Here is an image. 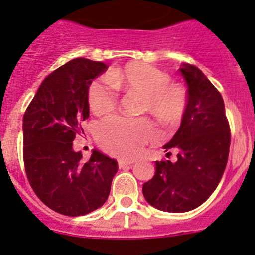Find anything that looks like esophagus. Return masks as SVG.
I'll list each match as a JSON object with an SVG mask.
<instances>
[{
	"label": "esophagus",
	"instance_id": "1",
	"mask_svg": "<svg viewBox=\"0 0 255 255\" xmlns=\"http://www.w3.org/2000/svg\"><path fill=\"white\" fill-rule=\"evenodd\" d=\"M133 160H124V159H120V160H118V165H119V167L120 168H123V167H125V166H130V165H132L133 164Z\"/></svg>",
	"mask_w": 255,
	"mask_h": 255
}]
</instances>
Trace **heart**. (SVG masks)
Instances as JSON below:
<instances>
[{
    "label": "heart",
    "mask_w": 255,
    "mask_h": 255,
    "mask_svg": "<svg viewBox=\"0 0 255 255\" xmlns=\"http://www.w3.org/2000/svg\"><path fill=\"white\" fill-rule=\"evenodd\" d=\"M107 79H95L88 88V102L96 116L114 110L118 99L117 90L141 94L142 111H148L164 124H176L184 116L188 106L185 88L170 82V76L154 66L131 62L108 72ZM154 135L153 128L145 119L120 116L102 120L96 128V138L100 144L114 155L124 158L138 155Z\"/></svg>",
    "instance_id": "obj_1"
}]
</instances>
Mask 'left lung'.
<instances>
[{
  "label": "left lung",
  "mask_w": 255,
  "mask_h": 255,
  "mask_svg": "<svg viewBox=\"0 0 255 255\" xmlns=\"http://www.w3.org/2000/svg\"><path fill=\"white\" fill-rule=\"evenodd\" d=\"M179 71L188 85V106L178 131L164 145L165 151L177 150V161H155V174L142 188L148 204L172 213L194 210L211 196L224 173L230 148L220 93L196 66L183 64Z\"/></svg>",
  "instance_id": "1"
}]
</instances>
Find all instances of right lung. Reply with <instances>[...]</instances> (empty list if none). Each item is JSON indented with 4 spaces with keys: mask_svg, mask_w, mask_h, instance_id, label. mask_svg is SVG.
Segmentation results:
<instances>
[{
    "mask_svg": "<svg viewBox=\"0 0 255 255\" xmlns=\"http://www.w3.org/2000/svg\"><path fill=\"white\" fill-rule=\"evenodd\" d=\"M107 68L84 58L62 65L42 82L22 119L28 182L43 204L64 216H84L101 207L118 171L116 160L97 150L82 160L72 143L89 118L88 88Z\"/></svg>",
    "mask_w": 255,
    "mask_h": 255,
    "instance_id": "add662e5",
    "label": "right lung"
}]
</instances>
